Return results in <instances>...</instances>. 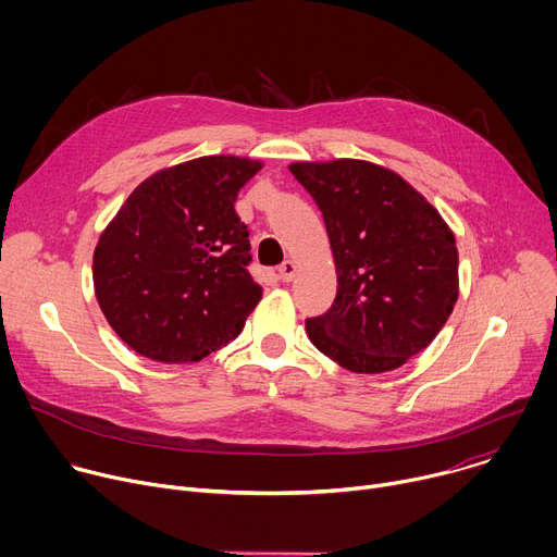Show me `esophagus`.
I'll return each mask as SVG.
<instances>
[{"label":"esophagus","instance_id":"1","mask_svg":"<svg viewBox=\"0 0 557 557\" xmlns=\"http://www.w3.org/2000/svg\"><path fill=\"white\" fill-rule=\"evenodd\" d=\"M277 273H280V280H282V282H290V280L295 277V273H297V264H295L293 260H284V262L280 264Z\"/></svg>","mask_w":557,"mask_h":557}]
</instances>
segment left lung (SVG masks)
Wrapping results in <instances>:
<instances>
[{
	"label": "left lung",
	"mask_w": 557,
	"mask_h": 557,
	"mask_svg": "<svg viewBox=\"0 0 557 557\" xmlns=\"http://www.w3.org/2000/svg\"><path fill=\"white\" fill-rule=\"evenodd\" d=\"M288 170L322 209L337 271L335 304L306 322L308 339L350 372L401 368L434 342L458 299L449 224L387 168L335 158Z\"/></svg>",
	"instance_id": "left-lung-1"
}]
</instances>
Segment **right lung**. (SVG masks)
Wrapping results in <instances>:
<instances>
[{
    "label": "right lung",
    "instance_id": "1",
    "mask_svg": "<svg viewBox=\"0 0 557 557\" xmlns=\"http://www.w3.org/2000/svg\"><path fill=\"white\" fill-rule=\"evenodd\" d=\"M260 161L215 153L145 178L103 228L95 295L112 331L138 355L187 363L243 333L262 299L249 231L233 205Z\"/></svg>",
    "mask_w": 557,
    "mask_h": 557
}]
</instances>
